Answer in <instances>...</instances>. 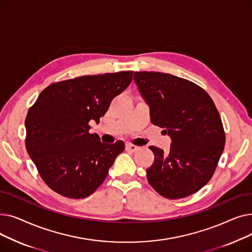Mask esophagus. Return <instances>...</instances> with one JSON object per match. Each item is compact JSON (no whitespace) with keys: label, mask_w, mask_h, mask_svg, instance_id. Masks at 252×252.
Here are the masks:
<instances>
[{"label":"esophagus","mask_w":252,"mask_h":252,"mask_svg":"<svg viewBox=\"0 0 252 252\" xmlns=\"http://www.w3.org/2000/svg\"><path fill=\"white\" fill-rule=\"evenodd\" d=\"M126 149L127 151H130V152H136L139 149V147L135 146V145H133V144H126Z\"/></svg>","instance_id":"34e87169"}]
</instances>
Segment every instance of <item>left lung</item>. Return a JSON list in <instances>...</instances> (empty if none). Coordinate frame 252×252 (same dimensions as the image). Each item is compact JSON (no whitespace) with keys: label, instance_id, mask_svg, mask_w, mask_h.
I'll return each instance as SVG.
<instances>
[{"label":"left lung","instance_id":"8db88e82","mask_svg":"<svg viewBox=\"0 0 252 252\" xmlns=\"http://www.w3.org/2000/svg\"><path fill=\"white\" fill-rule=\"evenodd\" d=\"M134 81L152 124L171 139L168 154L149 147L154 153L146 169L149 184L168 199L199 191L213 177L226 143L213 99L199 86L168 73L137 71Z\"/></svg>","mask_w":252,"mask_h":252}]
</instances>
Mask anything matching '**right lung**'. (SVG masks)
I'll list each match as a JSON object with an SVG mask.
<instances>
[{
    "instance_id": "obj_1",
    "label": "right lung",
    "mask_w": 252,
    "mask_h": 252,
    "mask_svg": "<svg viewBox=\"0 0 252 252\" xmlns=\"http://www.w3.org/2000/svg\"><path fill=\"white\" fill-rule=\"evenodd\" d=\"M133 71L85 75L48 86L25 118L26 150L39 176L56 193L81 199L107 177L125 143L105 144L90 134L114 97L133 79Z\"/></svg>"
}]
</instances>
